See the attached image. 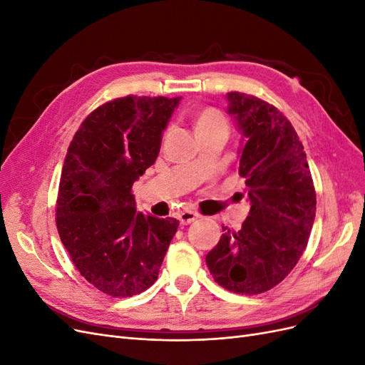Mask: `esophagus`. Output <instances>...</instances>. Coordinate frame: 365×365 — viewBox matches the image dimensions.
<instances>
[{"instance_id":"obj_1","label":"esophagus","mask_w":365,"mask_h":365,"mask_svg":"<svg viewBox=\"0 0 365 365\" xmlns=\"http://www.w3.org/2000/svg\"><path fill=\"white\" fill-rule=\"evenodd\" d=\"M178 219H180L181 225H189V224L195 222V220L197 219V215L195 212H181L178 215Z\"/></svg>"}]
</instances>
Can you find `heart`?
<instances>
[{
	"label": "heart",
	"instance_id": "obj_1",
	"mask_svg": "<svg viewBox=\"0 0 365 365\" xmlns=\"http://www.w3.org/2000/svg\"><path fill=\"white\" fill-rule=\"evenodd\" d=\"M196 134H204V132H213V130H225L228 132L227 118L220 114L215 108H204L195 115L193 120Z\"/></svg>",
	"mask_w": 365,
	"mask_h": 365
}]
</instances>
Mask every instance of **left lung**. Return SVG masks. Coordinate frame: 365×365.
I'll list each match as a JSON object with an SVG mask.
<instances>
[{
	"instance_id": "1",
	"label": "left lung",
	"mask_w": 365,
	"mask_h": 365,
	"mask_svg": "<svg viewBox=\"0 0 365 365\" xmlns=\"http://www.w3.org/2000/svg\"><path fill=\"white\" fill-rule=\"evenodd\" d=\"M228 114L242 134L239 175L251 204L237 231L205 256L210 274L236 294H262L300 260L314 225L317 196L303 145L277 108L244 93H227Z\"/></svg>"
}]
</instances>
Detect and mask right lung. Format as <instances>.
Returning a JSON list of instances; mask_svg holds the SVG:
<instances>
[{
  "label": "right lung",
  "instance_id": "1",
  "mask_svg": "<svg viewBox=\"0 0 365 365\" xmlns=\"http://www.w3.org/2000/svg\"><path fill=\"white\" fill-rule=\"evenodd\" d=\"M181 97L115 98L85 118L63 163L56 225L79 272L113 297L155 283L180 222L137 212L132 184L155 163Z\"/></svg>",
  "mask_w": 365,
  "mask_h": 365
}]
</instances>
